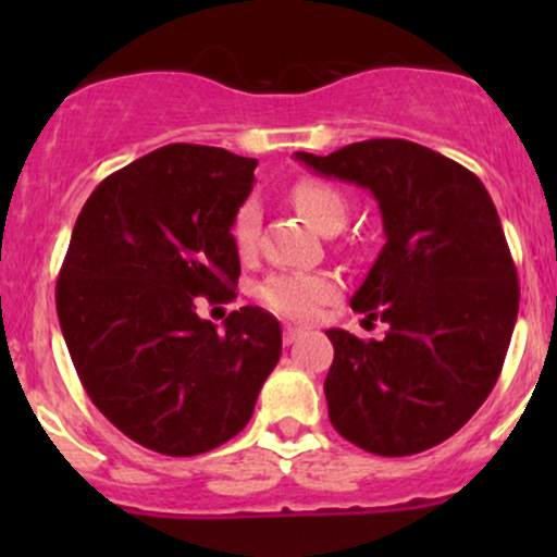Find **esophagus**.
Segmentation results:
<instances>
[{"label":"esophagus","instance_id":"obj_1","mask_svg":"<svg viewBox=\"0 0 557 557\" xmlns=\"http://www.w3.org/2000/svg\"><path fill=\"white\" fill-rule=\"evenodd\" d=\"M300 337H304V330H298V327H285V332H283L285 345H293L296 341H300Z\"/></svg>","mask_w":557,"mask_h":557}]
</instances>
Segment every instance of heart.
<instances>
[{
	"instance_id": "b5f03b06",
	"label": "heart",
	"mask_w": 557,
	"mask_h": 557,
	"mask_svg": "<svg viewBox=\"0 0 557 557\" xmlns=\"http://www.w3.org/2000/svg\"><path fill=\"white\" fill-rule=\"evenodd\" d=\"M293 207L322 233H337L348 220V201L337 188L319 181H300L290 190ZM261 212L253 198L243 201L233 216L230 235L235 248L248 253L257 248ZM337 293L335 277L327 272H274L257 287L261 306L287 319H309Z\"/></svg>"
}]
</instances>
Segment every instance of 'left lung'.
Returning <instances> with one entry per match:
<instances>
[{
  "mask_svg": "<svg viewBox=\"0 0 557 557\" xmlns=\"http://www.w3.org/2000/svg\"><path fill=\"white\" fill-rule=\"evenodd\" d=\"M298 162L376 198L385 246L350 306L389 324L385 341L327 330L324 395L345 440L413 456L456 434L500 376L519 280L482 181L426 146L372 138Z\"/></svg>",
  "mask_w": 557,
  "mask_h": 557,
  "instance_id": "1",
  "label": "left lung"
}]
</instances>
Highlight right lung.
I'll list each match as a JSON object with an SVG mask.
<instances>
[{"mask_svg":"<svg viewBox=\"0 0 557 557\" xmlns=\"http://www.w3.org/2000/svg\"><path fill=\"white\" fill-rule=\"evenodd\" d=\"M257 159L170 144L112 172L83 203L60 280L57 317L94 406L149 450L198 456L235 437L283 350L259 306L196 314L238 285L230 225Z\"/></svg>","mask_w":557,"mask_h":557,"instance_id":"obj_1","label":"right lung"}]
</instances>
